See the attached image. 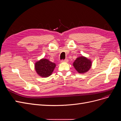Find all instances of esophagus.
<instances>
[{"instance_id":"esophagus-1","label":"esophagus","mask_w":121,"mask_h":121,"mask_svg":"<svg viewBox=\"0 0 121 121\" xmlns=\"http://www.w3.org/2000/svg\"><path fill=\"white\" fill-rule=\"evenodd\" d=\"M68 61V59H65L64 60H61V63H67V62Z\"/></svg>"}]
</instances>
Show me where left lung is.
<instances>
[{"label": "left lung", "mask_w": 121, "mask_h": 121, "mask_svg": "<svg viewBox=\"0 0 121 121\" xmlns=\"http://www.w3.org/2000/svg\"><path fill=\"white\" fill-rule=\"evenodd\" d=\"M92 65L91 61L86 57L80 56L77 57L73 63L76 71L79 73H85L89 70Z\"/></svg>", "instance_id": "left-lung-1"}]
</instances>
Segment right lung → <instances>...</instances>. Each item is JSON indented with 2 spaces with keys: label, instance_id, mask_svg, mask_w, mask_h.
<instances>
[{
  "label": "right lung",
  "instance_id": "add662e5",
  "mask_svg": "<svg viewBox=\"0 0 121 121\" xmlns=\"http://www.w3.org/2000/svg\"><path fill=\"white\" fill-rule=\"evenodd\" d=\"M56 65L48 60L42 58L36 62L35 68L37 74L42 77H48L52 75Z\"/></svg>",
  "mask_w": 121,
  "mask_h": 121
}]
</instances>
